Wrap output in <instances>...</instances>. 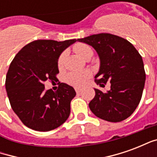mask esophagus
Here are the masks:
<instances>
[{"label": "esophagus", "instance_id": "esophagus-1", "mask_svg": "<svg viewBox=\"0 0 157 157\" xmlns=\"http://www.w3.org/2000/svg\"><path fill=\"white\" fill-rule=\"evenodd\" d=\"M75 92H76V93H80V92H82V90L80 88H75Z\"/></svg>", "mask_w": 157, "mask_h": 157}]
</instances>
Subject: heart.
<instances>
[{"mask_svg": "<svg viewBox=\"0 0 157 157\" xmlns=\"http://www.w3.org/2000/svg\"><path fill=\"white\" fill-rule=\"evenodd\" d=\"M74 50L78 55L84 59L91 58L93 55L92 49L88 45L85 44H77L75 45L74 47ZM64 59H65V55L62 54L58 59V65L61 66L64 63ZM91 73L88 71H75V72H70L68 73L66 76H65V82L68 84L74 86H82L86 80L90 77Z\"/></svg>", "mask_w": 157, "mask_h": 157, "instance_id": "1", "label": "heart"}]
</instances>
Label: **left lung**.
I'll return each mask as SVG.
<instances>
[{
  "instance_id": "8db88e82",
  "label": "left lung",
  "mask_w": 157,
  "mask_h": 157,
  "mask_svg": "<svg viewBox=\"0 0 157 157\" xmlns=\"http://www.w3.org/2000/svg\"><path fill=\"white\" fill-rule=\"evenodd\" d=\"M92 46L98 53L100 67L95 82L110 90L102 92L95 88V97L89 108L99 118L109 122L124 120L140 102L145 86V72L141 55L131 43L110 33H99L78 39Z\"/></svg>"
}]
</instances>
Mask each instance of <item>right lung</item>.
I'll return each instance as SVG.
<instances>
[{
  "mask_svg": "<svg viewBox=\"0 0 157 157\" xmlns=\"http://www.w3.org/2000/svg\"><path fill=\"white\" fill-rule=\"evenodd\" d=\"M77 41L35 40L25 45L10 65L6 78L9 101L21 121L37 131H49L64 124L71 113L74 88L65 83L54 92L44 90L46 81H55L62 52Z\"/></svg>",
  "mask_w": 157,
  "mask_h": 157,
  "instance_id": "add662e5",
  "label": "right lung"
}]
</instances>
